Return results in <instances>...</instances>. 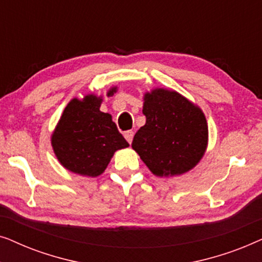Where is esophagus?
<instances>
[{
  "mask_svg": "<svg viewBox=\"0 0 262 262\" xmlns=\"http://www.w3.org/2000/svg\"><path fill=\"white\" fill-rule=\"evenodd\" d=\"M124 137L128 142V144H131L132 139H134V131H126L124 134Z\"/></svg>",
  "mask_w": 262,
  "mask_h": 262,
  "instance_id": "obj_1",
  "label": "esophagus"
}]
</instances>
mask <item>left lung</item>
I'll return each instance as SVG.
<instances>
[{"instance_id": "1", "label": "left lung", "mask_w": 262, "mask_h": 262, "mask_svg": "<svg viewBox=\"0 0 262 262\" xmlns=\"http://www.w3.org/2000/svg\"><path fill=\"white\" fill-rule=\"evenodd\" d=\"M145 125L136 132L132 149L154 175L177 177L193 169L209 142L205 114L175 91L155 88L144 94Z\"/></svg>"}]
</instances>
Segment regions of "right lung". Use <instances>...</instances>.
I'll return each mask as SVG.
<instances>
[{"label": "right lung", "instance_id": "add662e5", "mask_svg": "<svg viewBox=\"0 0 262 262\" xmlns=\"http://www.w3.org/2000/svg\"><path fill=\"white\" fill-rule=\"evenodd\" d=\"M117 91V87L110 88L107 96H112ZM101 102V95L88 94L81 100L74 98L64 108L52 132L53 152L71 173L99 177L114 152L128 146L112 116L100 111Z\"/></svg>", "mask_w": 262, "mask_h": 262}]
</instances>
